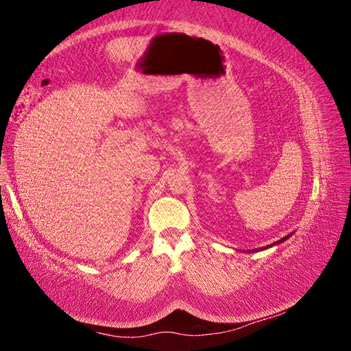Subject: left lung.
Returning a JSON list of instances; mask_svg holds the SVG:
<instances>
[{
  "mask_svg": "<svg viewBox=\"0 0 351 351\" xmlns=\"http://www.w3.org/2000/svg\"><path fill=\"white\" fill-rule=\"evenodd\" d=\"M293 236V232H290L289 236H285V237H282L281 240H278V241H275V243H272V244H268V246H265V247H259V249H252V250H247L249 253H254V252H261V250H265V249H269V247H272V246H277V244H280V243H282V241H285L289 237H291Z\"/></svg>",
  "mask_w": 351,
  "mask_h": 351,
  "instance_id": "left-lung-1",
  "label": "left lung"
}]
</instances>
